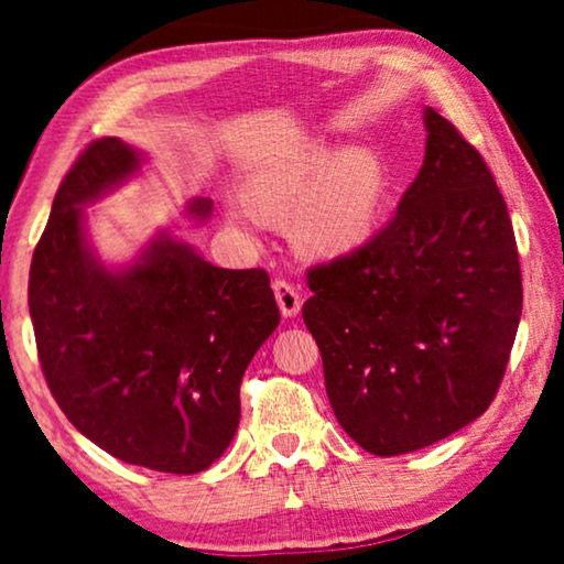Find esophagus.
Here are the masks:
<instances>
[{
    "instance_id": "esophagus-1",
    "label": "esophagus",
    "mask_w": 564,
    "mask_h": 564,
    "mask_svg": "<svg viewBox=\"0 0 564 564\" xmlns=\"http://www.w3.org/2000/svg\"><path fill=\"white\" fill-rule=\"evenodd\" d=\"M274 297L284 318H295V315L303 311V295H300L295 284H290L288 280L274 282Z\"/></svg>"
}]
</instances>
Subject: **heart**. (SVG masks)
I'll return each mask as SVG.
<instances>
[{"mask_svg":"<svg viewBox=\"0 0 564 564\" xmlns=\"http://www.w3.org/2000/svg\"><path fill=\"white\" fill-rule=\"evenodd\" d=\"M249 197L228 205L230 220L257 226L261 213H295L292 238L300 249L338 259L375 238L388 205V172L375 151L315 141L267 166Z\"/></svg>","mask_w":564,"mask_h":564,"instance_id":"obj_1","label":"heart"}]
</instances>
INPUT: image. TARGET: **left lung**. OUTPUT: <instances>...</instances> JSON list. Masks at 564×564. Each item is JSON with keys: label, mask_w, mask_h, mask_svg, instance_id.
I'll return each instance as SVG.
<instances>
[{"label": "left lung", "mask_w": 564, "mask_h": 564, "mask_svg": "<svg viewBox=\"0 0 564 564\" xmlns=\"http://www.w3.org/2000/svg\"><path fill=\"white\" fill-rule=\"evenodd\" d=\"M423 126V166L388 228L307 272L303 318L330 408L377 457L480 419L521 321L519 251L490 169L431 107Z\"/></svg>", "instance_id": "left-lung-1"}]
</instances>
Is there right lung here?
<instances>
[{"label":"right lung","instance_id":"right-lung-1","mask_svg":"<svg viewBox=\"0 0 564 564\" xmlns=\"http://www.w3.org/2000/svg\"><path fill=\"white\" fill-rule=\"evenodd\" d=\"M143 151L95 141L53 199L30 264L28 305L45 382L89 442L128 465L203 473L234 442L241 380L280 326L264 269H220L172 230L107 264L87 210L141 172ZM213 199L184 205L205 226Z\"/></svg>","mask_w":564,"mask_h":564}]
</instances>
